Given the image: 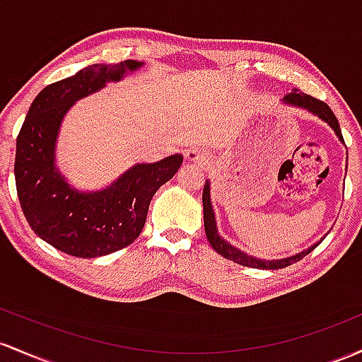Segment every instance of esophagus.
Listing matches in <instances>:
<instances>
[{
	"instance_id": "34e87169",
	"label": "esophagus",
	"mask_w": 362,
	"mask_h": 362,
	"mask_svg": "<svg viewBox=\"0 0 362 362\" xmlns=\"http://www.w3.org/2000/svg\"><path fill=\"white\" fill-rule=\"evenodd\" d=\"M186 159L189 162H203L205 160V156H203L200 148H189L188 152H186Z\"/></svg>"
}]
</instances>
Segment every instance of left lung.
Wrapping results in <instances>:
<instances>
[{
  "mask_svg": "<svg viewBox=\"0 0 362 362\" xmlns=\"http://www.w3.org/2000/svg\"><path fill=\"white\" fill-rule=\"evenodd\" d=\"M286 100H287V103L294 104V105H299V107L308 109V111H311L313 115L322 117L323 121H327V123L330 124L332 128H334L337 136H339L340 140L344 141L342 132H340V127H339V121H337L334 111H332V109L328 107V104H325L323 100L316 99V97L308 95V93H301L299 90L291 92L289 95L286 97ZM203 222H205L206 239H209V243L212 245L214 250L217 251L218 255H222L224 258L230 259V262L239 263V265H243V267H250V269H259V270L284 269V267H289V265H292V263L299 262V259L306 257L308 253H311V251L320 245V243H318V245L311 246L310 250L303 251V253L296 255V257H289V258H284V259H275V262H274V259H272V262H267V259H257L253 257H247V255L243 253V251L235 250V247L227 245L224 239L218 235L217 227H215L214 210H212V205H210V186H209V182L203 186Z\"/></svg>",
  "mask_w": 362,
  "mask_h": 362,
  "instance_id": "8db88e82",
  "label": "left lung"
}]
</instances>
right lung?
I'll return each instance as SVG.
<instances>
[{
  "mask_svg": "<svg viewBox=\"0 0 362 362\" xmlns=\"http://www.w3.org/2000/svg\"><path fill=\"white\" fill-rule=\"evenodd\" d=\"M140 64L135 59L93 64L47 85L20 128L15 182L22 212L40 239L71 257H104L132 245L144 229L152 197L182 164L177 153L156 164H138L97 193L75 192L54 169L56 135L64 112L75 100L105 82H117Z\"/></svg>",
  "mask_w": 362,
  "mask_h": 362,
  "instance_id": "add662e5",
  "label": "right lung"
}]
</instances>
